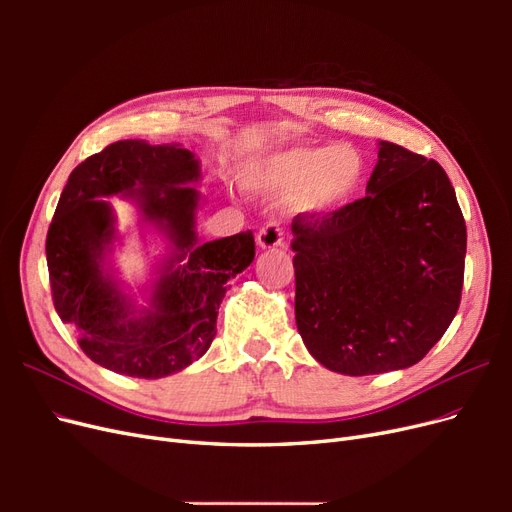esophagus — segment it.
<instances>
[{
  "mask_svg": "<svg viewBox=\"0 0 512 512\" xmlns=\"http://www.w3.org/2000/svg\"><path fill=\"white\" fill-rule=\"evenodd\" d=\"M256 243L260 250H275V247H282L284 245L282 226L277 222H269L267 226H262L256 235Z\"/></svg>",
  "mask_w": 512,
  "mask_h": 512,
  "instance_id": "obj_1",
  "label": "esophagus"
}]
</instances>
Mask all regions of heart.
I'll return each instance as SVG.
<instances>
[{"mask_svg":"<svg viewBox=\"0 0 512 512\" xmlns=\"http://www.w3.org/2000/svg\"><path fill=\"white\" fill-rule=\"evenodd\" d=\"M365 170V158L352 145H294L252 162L245 185L260 196H294V207L303 213H327L361 188Z\"/></svg>","mask_w":512,"mask_h":512,"instance_id":"1","label":"heart"}]
</instances>
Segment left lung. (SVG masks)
<instances>
[{
  "label": "left lung",
  "instance_id": "1",
  "mask_svg": "<svg viewBox=\"0 0 512 512\" xmlns=\"http://www.w3.org/2000/svg\"><path fill=\"white\" fill-rule=\"evenodd\" d=\"M365 194L292 220L297 329L346 376L421 361L457 314L466 265V222L436 160L380 141Z\"/></svg>",
  "mask_w": 512,
  "mask_h": 512
}]
</instances>
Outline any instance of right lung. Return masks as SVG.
<instances>
[{
	"label": "right lung",
	"mask_w": 512,
	"mask_h": 512,
	"mask_svg": "<svg viewBox=\"0 0 512 512\" xmlns=\"http://www.w3.org/2000/svg\"><path fill=\"white\" fill-rule=\"evenodd\" d=\"M198 179L190 149L117 141L76 166L61 192L46 235L53 303L89 359L115 374L158 380L198 361L218 333L228 280L252 265L250 230L198 241ZM106 195L130 199L167 239L147 306H136L105 265L116 240Z\"/></svg>",
	"instance_id": "1"
}]
</instances>
